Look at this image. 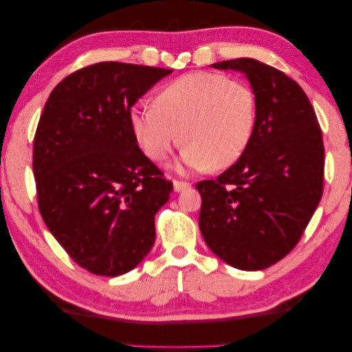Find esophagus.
<instances>
[{"instance_id": "obj_1", "label": "esophagus", "mask_w": 352, "mask_h": 352, "mask_svg": "<svg viewBox=\"0 0 352 352\" xmlns=\"http://www.w3.org/2000/svg\"><path fill=\"white\" fill-rule=\"evenodd\" d=\"M190 187V182L186 181H175L173 182V188H175V192H182V190H186Z\"/></svg>"}]
</instances>
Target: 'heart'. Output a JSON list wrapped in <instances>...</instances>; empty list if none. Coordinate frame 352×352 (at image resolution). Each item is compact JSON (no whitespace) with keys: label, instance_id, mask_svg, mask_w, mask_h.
<instances>
[{"label":"heart","instance_id":"heart-1","mask_svg":"<svg viewBox=\"0 0 352 352\" xmlns=\"http://www.w3.org/2000/svg\"><path fill=\"white\" fill-rule=\"evenodd\" d=\"M256 118L254 91L210 72L184 74L155 95L154 106L137 104L129 113L135 140L149 159L164 162L182 140V162L193 170L237 162L254 134Z\"/></svg>","mask_w":352,"mask_h":352}]
</instances>
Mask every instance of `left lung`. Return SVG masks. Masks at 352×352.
<instances>
[{
  "label": "left lung",
  "mask_w": 352,
  "mask_h": 352,
  "mask_svg": "<svg viewBox=\"0 0 352 352\" xmlns=\"http://www.w3.org/2000/svg\"><path fill=\"white\" fill-rule=\"evenodd\" d=\"M212 67L246 74L257 118L237 162L217 179L197 184L199 229L221 261L257 272L289 254L320 204L322 134L307 95L284 72L250 57Z\"/></svg>",
  "instance_id": "left-lung-1"
}]
</instances>
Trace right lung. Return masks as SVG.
I'll return each instance as SVG.
<instances>
[{
    "label": "right lung",
    "instance_id": "1",
    "mask_svg": "<svg viewBox=\"0 0 352 352\" xmlns=\"http://www.w3.org/2000/svg\"><path fill=\"white\" fill-rule=\"evenodd\" d=\"M170 73L98 62L60 80L40 115L32 153L40 215L94 274L128 273L154 245V217L173 182L138 148L129 113Z\"/></svg>",
    "mask_w": 352,
    "mask_h": 352
}]
</instances>
